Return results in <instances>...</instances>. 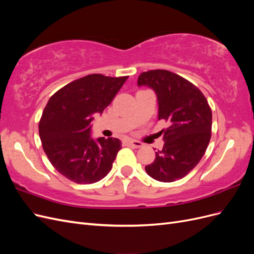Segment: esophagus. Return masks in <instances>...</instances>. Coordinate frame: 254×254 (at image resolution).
Returning a JSON list of instances; mask_svg holds the SVG:
<instances>
[{
    "mask_svg": "<svg viewBox=\"0 0 254 254\" xmlns=\"http://www.w3.org/2000/svg\"><path fill=\"white\" fill-rule=\"evenodd\" d=\"M127 143H128L130 146H132V147H134V148H140V147H142V146H143V143H142V142L136 141V140H129Z\"/></svg>",
    "mask_w": 254,
    "mask_h": 254,
    "instance_id": "1",
    "label": "esophagus"
}]
</instances>
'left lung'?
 Segmentation results:
<instances>
[{
    "mask_svg": "<svg viewBox=\"0 0 254 254\" xmlns=\"http://www.w3.org/2000/svg\"><path fill=\"white\" fill-rule=\"evenodd\" d=\"M137 86L155 91L158 120L168 122L164 145L145 171L161 182L187 176L203 157L211 139L212 111L201 91L181 76L166 70L143 72Z\"/></svg>",
    "mask_w": 254,
    "mask_h": 254,
    "instance_id": "obj_1",
    "label": "left lung"
}]
</instances>
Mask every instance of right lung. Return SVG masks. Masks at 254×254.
<instances>
[{
    "instance_id": "obj_1",
    "label": "right lung",
    "mask_w": 254,
    "mask_h": 254,
    "mask_svg": "<svg viewBox=\"0 0 254 254\" xmlns=\"http://www.w3.org/2000/svg\"><path fill=\"white\" fill-rule=\"evenodd\" d=\"M128 76L91 74L57 91L39 123L42 147L52 165L73 182L91 184L111 171L122 148L117 137H92V124L118 94Z\"/></svg>"
}]
</instances>
